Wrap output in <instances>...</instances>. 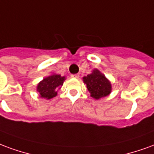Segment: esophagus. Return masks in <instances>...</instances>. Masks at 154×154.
Here are the masks:
<instances>
[{"instance_id":"esophagus-1","label":"esophagus","mask_w":154,"mask_h":154,"mask_svg":"<svg viewBox=\"0 0 154 154\" xmlns=\"http://www.w3.org/2000/svg\"><path fill=\"white\" fill-rule=\"evenodd\" d=\"M71 77H72V78L78 79L79 77V75H78V74H76V75H71Z\"/></svg>"}]
</instances>
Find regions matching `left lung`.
Listing matches in <instances>:
<instances>
[{
  "label": "left lung",
  "instance_id": "left-lung-1",
  "mask_svg": "<svg viewBox=\"0 0 154 154\" xmlns=\"http://www.w3.org/2000/svg\"><path fill=\"white\" fill-rule=\"evenodd\" d=\"M90 96L94 99H100L112 93V83L97 69H93L91 74L83 77Z\"/></svg>",
  "mask_w": 154,
  "mask_h": 154
}]
</instances>
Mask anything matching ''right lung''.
I'll list each match as a JSON object with an SVG mask.
<instances>
[{
	"instance_id": "add662e5",
	"label": "right lung",
	"mask_w": 154,
	"mask_h": 154,
	"mask_svg": "<svg viewBox=\"0 0 154 154\" xmlns=\"http://www.w3.org/2000/svg\"><path fill=\"white\" fill-rule=\"evenodd\" d=\"M65 80V76H61L55 73L48 77H45L37 85V92H38L39 97L45 99H51L56 97L57 92L63 85Z\"/></svg>"
}]
</instances>
